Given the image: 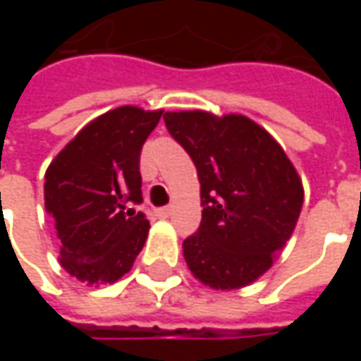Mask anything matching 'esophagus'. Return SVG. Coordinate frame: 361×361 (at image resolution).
Returning a JSON list of instances; mask_svg holds the SVG:
<instances>
[{
    "instance_id": "esophagus-1",
    "label": "esophagus",
    "mask_w": 361,
    "mask_h": 361,
    "mask_svg": "<svg viewBox=\"0 0 361 361\" xmlns=\"http://www.w3.org/2000/svg\"><path fill=\"white\" fill-rule=\"evenodd\" d=\"M157 214L160 216V219H168L170 214H172V204H168V207H160V209H157Z\"/></svg>"
}]
</instances>
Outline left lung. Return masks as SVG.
Wrapping results in <instances>:
<instances>
[{"label":"left lung","mask_w":361,"mask_h":361,"mask_svg":"<svg viewBox=\"0 0 361 361\" xmlns=\"http://www.w3.org/2000/svg\"><path fill=\"white\" fill-rule=\"evenodd\" d=\"M164 123L201 181V226L183 242L189 271L216 290L247 286L294 232L300 176L279 142L245 116L166 111Z\"/></svg>","instance_id":"1"}]
</instances>
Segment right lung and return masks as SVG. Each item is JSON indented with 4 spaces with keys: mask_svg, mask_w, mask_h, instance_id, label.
Wrapping results in <instances>:
<instances>
[{
    "mask_svg": "<svg viewBox=\"0 0 361 361\" xmlns=\"http://www.w3.org/2000/svg\"><path fill=\"white\" fill-rule=\"evenodd\" d=\"M162 111L121 106L75 135L46 170L44 204L56 222L59 263L71 276L104 284L131 271L149 234L141 149Z\"/></svg>",
    "mask_w": 361,
    "mask_h": 361,
    "instance_id": "1",
    "label": "right lung"
}]
</instances>
